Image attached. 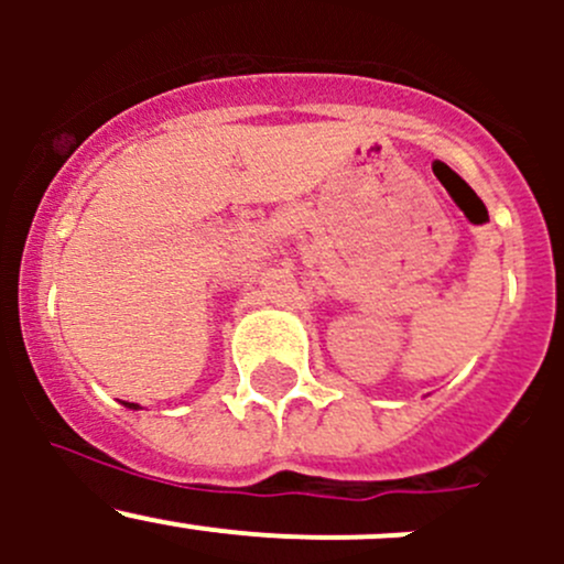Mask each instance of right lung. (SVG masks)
<instances>
[{"mask_svg":"<svg viewBox=\"0 0 564 564\" xmlns=\"http://www.w3.org/2000/svg\"><path fill=\"white\" fill-rule=\"evenodd\" d=\"M124 403V406H128V409H135V403H128V401H122Z\"/></svg>","mask_w":564,"mask_h":564,"instance_id":"obj_1","label":"right lung"}]
</instances>
